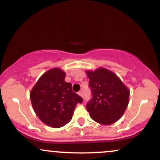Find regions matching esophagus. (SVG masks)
Instances as JSON below:
<instances>
[{
    "mask_svg": "<svg viewBox=\"0 0 160 160\" xmlns=\"http://www.w3.org/2000/svg\"><path fill=\"white\" fill-rule=\"evenodd\" d=\"M78 95H80V96H82V91L78 92Z\"/></svg>",
    "mask_w": 160,
    "mask_h": 160,
    "instance_id": "34e87169",
    "label": "esophagus"
}]
</instances>
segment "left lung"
Listing matches in <instances>:
<instances>
[{
	"label": "left lung",
	"mask_w": 160,
	"mask_h": 160,
	"mask_svg": "<svg viewBox=\"0 0 160 160\" xmlns=\"http://www.w3.org/2000/svg\"><path fill=\"white\" fill-rule=\"evenodd\" d=\"M92 98L86 109L93 120L102 125H111L120 120L126 111L129 91L120 79L109 70L102 68L86 71Z\"/></svg>",
	"instance_id": "8db88e82"
}]
</instances>
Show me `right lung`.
Listing matches in <instances>:
<instances>
[{"label": "right lung", "mask_w": 160, "mask_h": 160, "mask_svg": "<svg viewBox=\"0 0 160 160\" xmlns=\"http://www.w3.org/2000/svg\"><path fill=\"white\" fill-rule=\"evenodd\" d=\"M60 68L49 70L40 77L30 93L33 109L39 119L52 128H60L71 121L77 104L82 98L65 81Z\"/></svg>", "instance_id": "obj_1"}]
</instances>
